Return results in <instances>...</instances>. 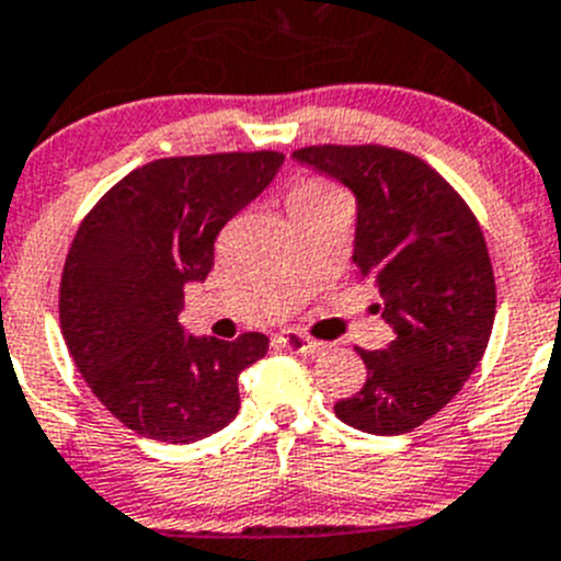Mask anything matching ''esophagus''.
<instances>
[{"label":"esophagus","instance_id":"esophagus-1","mask_svg":"<svg viewBox=\"0 0 561 561\" xmlns=\"http://www.w3.org/2000/svg\"><path fill=\"white\" fill-rule=\"evenodd\" d=\"M276 343H279L282 348H287V352H296V354H316L323 348V343H318V340L296 332V329H287V332H282L279 337H276Z\"/></svg>","mask_w":561,"mask_h":561}]
</instances>
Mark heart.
Masks as SVG:
<instances>
[{
    "instance_id": "1",
    "label": "heart",
    "mask_w": 561,
    "mask_h": 561,
    "mask_svg": "<svg viewBox=\"0 0 561 561\" xmlns=\"http://www.w3.org/2000/svg\"><path fill=\"white\" fill-rule=\"evenodd\" d=\"M323 193H329V191L323 185H318V182H305V185H298L296 191H293L290 198H298V196H323Z\"/></svg>"
}]
</instances>
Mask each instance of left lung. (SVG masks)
<instances>
[{"label": "left lung", "instance_id": "left-lung-1", "mask_svg": "<svg viewBox=\"0 0 561 561\" xmlns=\"http://www.w3.org/2000/svg\"><path fill=\"white\" fill-rule=\"evenodd\" d=\"M293 160L354 193V265L376 279L387 348H357L368 381L334 415L392 437L437 415L484 357L495 276L479 221L434 169L387 146H310Z\"/></svg>", "mask_w": 561, "mask_h": 561}]
</instances>
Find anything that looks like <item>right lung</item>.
Wrapping results in <instances>:
<instances>
[{"instance_id": "add662e5", "label": "right lung", "mask_w": 561, "mask_h": 561, "mask_svg": "<svg viewBox=\"0 0 561 561\" xmlns=\"http://www.w3.org/2000/svg\"><path fill=\"white\" fill-rule=\"evenodd\" d=\"M285 154L169 157L135 169L88 213L66 256L60 329L82 379L140 437L185 446L240 410L238 376L268 337H196L185 285L207 279L229 218L279 174Z\"/></svg>"}]
</instances>
